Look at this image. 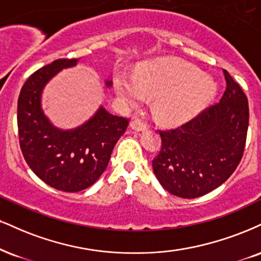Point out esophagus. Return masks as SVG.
I'll list each match as a JSON object with an SVG mask.
<instances>
[{
    "label": "esophagus",
    "mask_w": 261,
    "mask_h": 261,
    "mask_svg": "<svg viewBox=\"0 0 261 261\" xmlns=\"http://www.w3.org/2000/svg\"><path fill=\"white\" fill-rule=\"evenodd\" d=\"M130 127L133 128L135 131H139V133H143V131H146L148 126H147L146 124H143L142 121L140 120H133L130 122Z\"/></svg>",
    "instance_id": "obj_1"
}]
</instances>
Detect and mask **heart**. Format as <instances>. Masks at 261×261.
I'll use <instances>...</instances> for the list:
<instances>
[{
	"instance_id": "heart-1",
	"label": "heart",
	"mask_w": 261,
	"mask_h": 261,
	"mask_svg": "<svg viewBox=\"0 0 261 261\" xmlns=\"http://www.w3.org/2000/svg\"><path fill=\"white\" fill-rule=\"evenodd\" d=\"M115 92L122 103L136 106L153 96V112L159 120L182 124L190 120L214 99L216 85L190 63L163 59L137 69L134 77L118 75Z\"/></svg>"
}]
</instances>
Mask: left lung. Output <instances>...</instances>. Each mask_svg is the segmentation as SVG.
<instances>
[{"instance_id":"1","label":"left lung","mask_w":261,"mask_h":261,"mask_svg":"<svg viewBox=\"0 0 261 261\" xmlns=\"http://www.w3.org/2000/svg\"><path fill=\"white\" fill-rule=\"evenodd\" d=\"M226 90L218 105L176 130L161 133L162 150L152 165L168 192L197 198L236 170L246 146L249 108L240 85L224 70Z\"/></svg>"}]
</instances>
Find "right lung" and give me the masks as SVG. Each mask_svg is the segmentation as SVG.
Instances as JSON below:
<instances>
[{"label": "right lung", "instance_id": "1", "mask_svg": "<svg viewBox=\"0 0 261 261\" xmlns=\"http://www.w3.org/2000/svg\"><path fill=\"white\" fill-rule=\"evenodd\" d=\"M79 59H58L35 71L21 87L18 99V130L23 155L30 169L47 185L63 192L92 186L105 172L115 143L128 120L99 106L92 117L73 128L56 126L42 108L47 84ZM111 87L112 80H105Z\"/></svg>", "mask_w": 261, "mask_h": 261}]
</instances>
